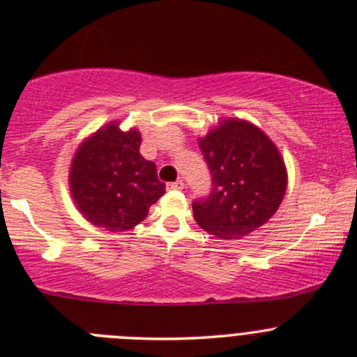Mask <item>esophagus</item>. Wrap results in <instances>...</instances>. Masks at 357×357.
<instances>
[{"instance_id":"1","label":"esophagus","mask_w":357,"mask_h":357,"mask_svg":"<svg viewBox=\"0 0 357 357\" xmlns=\"http://www.w3.org/2000/svg\"><path fill=\"white\" fill-rule=\"evenodd\" d=\"M166 188L167 190H184V183L181 181V179H178V181H174V183H167Z\"/></svg>"}]
</instances>
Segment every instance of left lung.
<instances>
[{"label": "left lung", "instance_id": "left-lung-1", "mask_svg": "<svg viewBox=\"0 0 357 357\" xmlns=\"http://www.w3.org/2000/svg\"><path fill=\"white\" fill-rule=\"evenodd\" d=\"M198 144L213 183L210 196L192 203L196 223L221 240H241L280 206L284 159L264 130L240 119L221 121Z\"/></svg>", "mask_w": 357, "mask_h": 357}]
</instances>
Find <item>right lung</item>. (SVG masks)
<instances>
[{
	"instance_id": "1",
	"label": "right lung",
	"mask_w": 357,
	"mask_h": 357,
	"mask_svg": "<svg viewBox=\"0 0 357 357\" xmlns=\"http://www.w3.org/2000/svg\"><path fill=\"white\" fill-rule=\"evenodd\" d=\"M137 129L124 132L110 122L79 146L72 159V198L85 220L107 231H126L141 223L166 192L155 165L139 153Z\"/></svg>"
}]
</instances>
